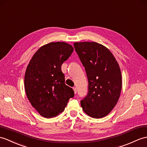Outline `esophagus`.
Segmentation results:
<instances>
[{"instance_id": "1", "label": "esophagus", "mask_w": 147, "mask_h": 147, "mask_svg": "<svg viewBox=\"0 0 147 147\" xmlns=\"http://www.w3.org/2000/svg\"><path fill=\"white\" fill-rule=\"evenodd\" d=\"M73 90H74V93L76 94V93H77V88H76V87H74V88H73Z\"/></svg>"}]
</instances>
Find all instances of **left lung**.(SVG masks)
<instances>
[{"label": "left lung", "mask_w": 147, "mask_h": 147, "mask_svg": "<svg viewBox=\"0 0 147 147\" xmlns=\"http://www.w3.org/2000/svg\"><path fill=\"white\" fill-rule=\"evenodd\" d=\"M88 80V93L81 101L90 117L101 118L117 105L122 88L121 73L115 57L107 47L95 42L74 43Z\"/></svg>", "instance_id": "obj_1"}]
</instances>
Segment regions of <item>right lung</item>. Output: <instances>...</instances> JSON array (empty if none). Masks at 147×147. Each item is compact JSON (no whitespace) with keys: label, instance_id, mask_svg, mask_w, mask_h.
Listing matches in <instances>:
<instances>
[{"label":"right lung","instance_id":"add662e5","mask_svg":"<svg viewBox=\"0 0 147 147\" xmlns=\"http://www.w3.org/2000/svg\"><path fill=\"white\" fill-rule=\"evenodd\" d=\"M70 44L50 42L40 47L27 67L25 91L30 103L43 117H56L74 97L72 88L65 84L61 66L73 52Z\"/></svg>","mask_w":147,"mask_h":147}]
</instances>
